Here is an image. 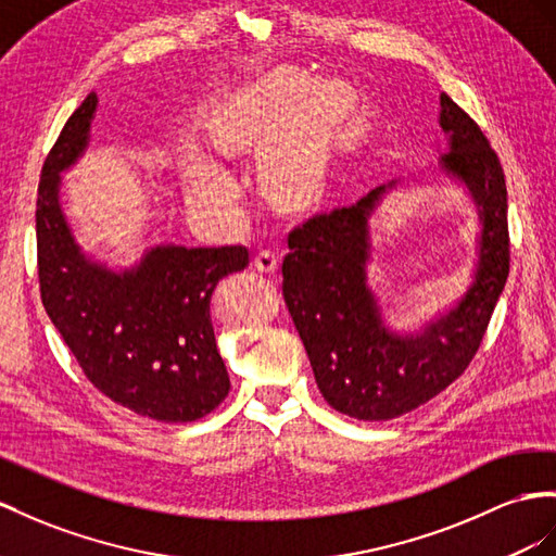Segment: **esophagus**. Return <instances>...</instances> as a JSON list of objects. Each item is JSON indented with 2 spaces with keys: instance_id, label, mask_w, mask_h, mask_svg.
Instances as JSON below:
<instances>
[{
  "instance_id": "esophagus-1",
  "label": "esophagus",
  "mask_w": 556,
  "mask_h": 556,
  "mask_svg": "<svg viewBox=\"0 0 556 556\" xmlns=\"http://www.w3.org/2000/svg\"><path fill=\"white\" fill-rule=\"evenodd\" d=\"M251 265L258 269V273H263V275H273L279 263H277V255L273 251H261V253L253 255Z\"/></svg>"
}]
</instances>
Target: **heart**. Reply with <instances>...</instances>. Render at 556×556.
Wrapping results in <instances>:
<instances>
[{
    "instance_id": "obj_1",
    "label": "heart",
    "mask_w": 556,
    "mask_h": 556,
    "mask_svg": "<svg viewBox=\"0 0 556 556\" xmlns=\"http://www.w3.org/2000/svg\"><path fill=\"white\" fill-rule=\"evenodd\" d=\"M303 79H289L275 93L258 103H244L230 110L213 129V146L223 154H235L244 150L253 134L251 119L255 115H277L281 119H295L303 110ZM331 91H319L312 98V105L305 117V129L301 140L287 154L279 156L269 168V190L283 204H301L319 180V140L331 124L340 119V105ZM180 182L185 199L197 211L211 218L225 220L232 216L239 204V185L235 176L220 166L216 160L202 152H185L180 160Z\"/></svg>"
}]
</instances>
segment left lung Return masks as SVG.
<instances>
[{
    "label": "left lung",
    "instance_id": "obj_1",
    "mask_svg": "<svg viewBox=\"0 0 556 556\" xmlns=\"http://www.w3.org/2000/svg\"><path fill=\"white\" fill-rule=\"evenodd\" d=\"M439 105L446 150L427 168L430 174L390 180L357 204L321 213L289 235L283 301L324 400L357 420L400 418L446 390L472 362L507 281L503 166L486 136L446 93ZM422 179H446L473 204L478 261L460 299L420 327L396 332L367 281L370 218L388 193Z\"/></svg>",
    "mask_w": 556,
    "mask_h": 556
}]
</instances>
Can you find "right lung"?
Instances as JSON below:
<instances>
[{
	"label": "right lung",
	"instance_id": "1",
	"mask_svg": "<svg viewBox=\"0 0 556 556\" xmlns=\"http://www.w3.org/2000/svg\"><path fill=\"white\" fill-rule=\"evenodd\" d=\"M98 96L73 112L41 168L37 261L41 303L81 371L142 418L192 422L230 392L211 321L216 283L244 269V247L166 241L112 267L84 251L63 208V174L89 150Z\"/></svg>",
	"mask_w": 556,
	"mask_h": 556
}]
</instances>
